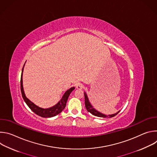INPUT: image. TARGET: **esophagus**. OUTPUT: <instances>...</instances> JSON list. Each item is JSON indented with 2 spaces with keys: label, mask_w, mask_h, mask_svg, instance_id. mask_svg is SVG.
Listing matches in <instances>:
<instances>
[{
  "label": "esophagus",
  "mask_w": 157,
  "mask_h": 157,
  "mask_svg": "<svg viewBox=\"0 0 157 157\" xmlns=\"http://www.w3.org/2000/svg\"><path fill=\"white\" fill-rule=\"evenodd\" d=\"M76 87L77 89H82L83 87V85L81 83H78V84H77L76 85Z\"/></svg>",
  "instance_id": "esophagus-1"
}]
</instances>
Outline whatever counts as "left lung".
Segmentation results:
<instances>
[{
  "label": "left lung",
  "mask_w": 157,
  "mask_h": 157,
  "mask_svg": "<svg viewBox=\"0 0 157 157\" xmlns=\"http://www.w3.org/2000/svg\"><path fill=\"white\" fill-rule=\"evenodd\" d=\"M84 100H85V107L87 109V110L88 112H89L91 114H92L93 115L95 116H98V117H104V118H111V117H113L114 116H116L119 112H117V113L116 114H111V115H109V116H106L104 114H102L101 113H99V111L96 110L93 107V105L91 104L90 102H89V99L87 98V96L86 94V93H84Z\"/></svg>",
  "instance_id": "8db88e82"
}]
</instances>
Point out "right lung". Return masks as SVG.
<instances>
[{
  "instance_id": "right-lung-1",
  "label": "right lung",
  "mask_w": 157,
  "mask_h": 157,
  "mask_svg": "<svg viewBox=\"0 0 157 157\" xmlns=\"http://www.w3.org/2000/svg\"><path fill=\"white\" fill-rule=\"evenodd\" d=\"M24 66H25V64L24 65V67L23 68H22V71H21V79H20V89H21L22 98H23L25 103L27 104L29 108L34 113H35L36 115L41 116L42 117H44V118L52 117L59 114L61 112H62V110L65 108L68 97L71 94V93L75 89V87H72L70 89H69L68 90H67L64 94V95L63 96L61 99L55 105L48 109L41 108L36 105L32 102H31L25 96V94L24 91V87H23V81H22V75H23Z\"/></svg>"
}]
</instances>
